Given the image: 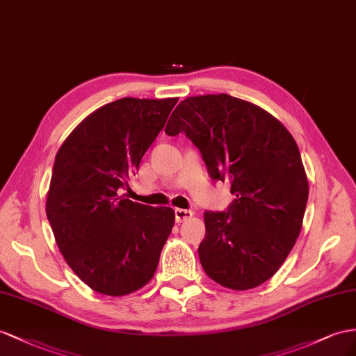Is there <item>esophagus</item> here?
I'll return each instance as SVG.
<instances>
[{"instance_id":"34e87169","label":"esophagus","mask_w":356,"mask_h":356,"mask_svg":"<svg viewBox=\"0 0 356 356\" xmlns=\"http://www.w3.org/2000/svg\"><path fill=\"white\" fill-rule=\"evenodd\" d=\"M193 215H194V212L189 211V209H176V211H175V216H176V221L177 222L186 221Z\"/></svg>"}]
</instances>
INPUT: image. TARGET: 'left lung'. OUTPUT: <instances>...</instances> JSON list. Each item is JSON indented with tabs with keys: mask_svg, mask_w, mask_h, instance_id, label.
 Instances as JSON below:
<instances>
[{
	"mask_svg": "<svg viewBox=\"0 0 356 356\" xmlns=\"http://www.w3.org/2000/svg\"><path fill=\"white\" fill-rule=\"evenodd\" d=\"M165 134H185L211 179L232 185L227 211L204 212L203 269L233 290L263 284L302 229L308 180L293 136L265 109L224 93L181 100Z\"/></svg>",
	"mask_w": 356,
	"mask_h": 356,
	"instance_id": "left-lung-1",
	"label": "left lung"
}]
</instances>
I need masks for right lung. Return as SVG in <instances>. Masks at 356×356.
I'll list each match as a JSON object with an SVG mask.
<instances>
[{
    "instance_id": "add662e5",
    "label": "right lung",
    "mask_w": 356,
    "mask_h": 356,
    "mask_svg": "<svg viewBox=\"0 0 356 356\" xmlns=\"http://www.w3.org/2000/svg\"><path fill=\"white\" fill-rule=\"evenodd\" d=\"M177 100L106 104L75 127L56 156L48 221L67 265L102 295L132 293L158 268L175 211L132 202L123 193Z\"/></svg>"
}]
</instances>
